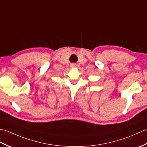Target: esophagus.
Masks as SVG:
<instances>
[{
    "mask_svg": "<svg viewBox=\"0 0 147 147\" xmlns=\"http://www.w3.org/2000/svg\"><path fill=\"white\" fill-rule=\"evenodd\" d=\"M71 67H76V65L75 64H71Z\"/></svg>",
    "mask_w": 147,
    "mask_h": 147,
    "instance_id": "esophagus-1",
    "label": "esophagus"
}]
</instances>
